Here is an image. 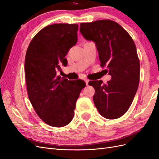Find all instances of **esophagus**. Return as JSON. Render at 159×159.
<instances>
[{
    "instance_id": "34e87169",
    "label": "esophagus",
    "mask_w": 159,
    "mask_h": 159,
    "mask_svg": "<svg viewBox=\"0 0 159 159\" xmlns=\"http://www.w3.org/2000/svg\"><path fill=\"white\" fill-rule=\"evenodd\" d=\"M85 83H86V85H88V83H89V80H88V79H85Z\"/></svg>"
}]
</instances>
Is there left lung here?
<instances>
[{"mask_svg": "<svg viewBox=\"0 0 159 159\" xmlns=\"http://www.w3.org/2000/svg\"><path fill=\"white\" fill-rule=\"evenodd\" d=\"M80 30L86 40L95 43L100 65L111 75L106 84L102 80L89 82L95 91V107L105 118H119L131 106L139 87L140 62L136 46L129 33L111 20L81 23Z\"/></svg>", "mask_w": 159, "mask_h": 159, "instance_id": "8db88e82", "label": "left lung"}]
</instances>
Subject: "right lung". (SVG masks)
<instances>
[{
    "label": "right lung",
    "instance_id": "1",
    "mask_svg": "<svg viewBox=\"0 0 159 159\" xmlns=\"http://www.w3.org/2000/svg\"><path fill=\"white\" fill-rule=\"evenodd\" d=\"M78 25L54 24L32 38L26 53L25 70L28 98L39 117L52 127L69 124L76 101L85 87L81 80L69 81L57 75L65 56L78 42Z\"/></svg>",
    "mask_w": 159,
    "mask_h": 159
}]
</instances>
